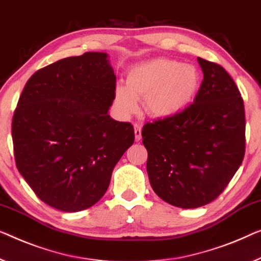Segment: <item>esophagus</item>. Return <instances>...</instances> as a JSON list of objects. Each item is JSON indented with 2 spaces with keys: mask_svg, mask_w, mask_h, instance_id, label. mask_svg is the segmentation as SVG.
<instances>
[{
  "mask_svg": "<svg viewBox=\"0 0 261 261\" xmlns=\"http://www.w3.org/2000/svg\"><path fill=\"white\" fill-rule=\"evenodd\" d=\"M135 127V138L136 141H141L142 139V126L139 125V124H135L134 125Z\"/></svg>",
  "mask_w": 261,
  "mask_h": 261,
  "instance_id": "1",
  "label": "esophagus"
}]
</instances>
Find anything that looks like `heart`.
Masks as SVG:
<instances>
[{
    "label": "heart",
    "instance_id": "b5f03b06",
    "mask_svg": "<svg viewBox=\"0 0 261 261\" xmlns=\"http://www.w3.org/2000/svg\"><path fill=\"white\" fill-rule=\"evenodd\" d=\"M200 75L192 64L154 58L129 69L125 88L115 90V106L120 116L129 117L138 110L137 100L151 117L168 119L186 110L196 97Z\"/></svg>",
    "mask_w": 261,
    "mask_h": 261
}]
</instances>
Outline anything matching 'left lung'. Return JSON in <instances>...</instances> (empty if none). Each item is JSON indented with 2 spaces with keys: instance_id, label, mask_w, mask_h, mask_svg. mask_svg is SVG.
<instances>
[{
  "instance_id": "1",
  "label": "left lung",
  "mask_w": 261,
  "mask_h": 261,
  "mask_svg": "<svg viewBox=\"0 0 261 261\" xmlns=\"http://www.w3.org/2000/svg\"><path fill=\"white\" fill-rule=\"evenodd\" d=\"M197 60L204 80L194 104L142 131L150 184L159 198L180 208L215 200L245 154L244 102L234 81L219 64Z\"/></svg>"
}]
</instances>
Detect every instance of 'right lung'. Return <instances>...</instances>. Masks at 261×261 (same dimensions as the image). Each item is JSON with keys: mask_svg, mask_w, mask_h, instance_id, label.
Here are the masks:
<instances>
[{"mask_svg": "<svg viewBox=\"0 0 261 261\" xmlns=\"http://www.w3.org/2000/svg\"><path fill=\"white\" fill-rule=\"evenodd\" d=\"M115 89L106 53L63 58L27 82L11 126L15 161L51 207L79 212L95 205L134 144V126L109 115Z\"/></svg>", "mask_w": 261, "mask_h": 261, "instance_id": "1", "label": "right lung"}]
</instances>
